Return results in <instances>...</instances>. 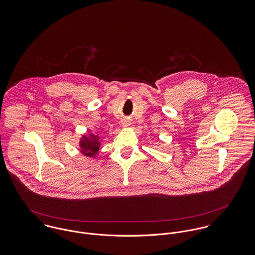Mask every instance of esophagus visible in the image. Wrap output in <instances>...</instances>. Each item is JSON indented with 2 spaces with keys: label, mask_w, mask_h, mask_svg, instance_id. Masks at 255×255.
Segmentation results:
<instances>
[{
  "label": "esophagus",
  "mask_w": 255,
  "mask_h": 255,
  "mask_svg": "<svg viewBox=\"0 0 255 255\" xmlns=\"http://www.w3.org/2000/svg\"><path fill=\"white\" fill-rule=\"evenodd\" d=\"M129 125H130V124H129L128 121H125V122L123 123V126H124V127H128Z\"/></svg>",
  "instance_id": "1"
}]
</instances>
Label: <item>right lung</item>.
Instances as JSON below:
<instances>
[{"label":"right lung","instance_id":"add662e5","mask_svg":"<svg viewBox=\"0 0 255 255\" xmlns=\"http://www.w3.org/2000/svg\"><path fill=\"white\" fill-rule=\"evenodd\" d=\"M100 147V141L99 137L97 135L91 134L89 136H83L81 143H80V148L81 152L86 155V156H94L98 153Z\"/></svg>","mask_w":255,"mask_h":255}]
</instances>
